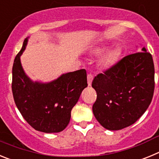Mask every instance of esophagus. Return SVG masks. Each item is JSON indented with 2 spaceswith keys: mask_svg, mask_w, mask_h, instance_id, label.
<instances>
[{
  "mask_svg": "<svg viewBox=\"0 0 159 159\" xmlns=\"http://www.w3.org/2000/svg\"><path fill=\"white\" fill-rule=\"evenodd\" d=\"M92 80H93V75L92 74H88V86H91L92 85Z\"/></svg>",
  "mask_w": 159,
  "mask_h": 159,
  "instance_id": "obj_1",
  "label": "esophagus"
}]
</instances>
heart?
Segmentation results:
<instances>
[{
    "instance_id": "obj_1",
    "label": "heart",
    "mask_w": 159,
    "mask_h": 159,
    "mask_svg": "<svg viewBox=\"0 0 159 159\" xmlns=\"http://www.w3.org/2000/svg\"><path fill=\"white\" fill-rule=\"evenodd\" d=\"M109 48V46L107 44H101L98 46L92 51V54L95 57H99L102 55L105 52H107ZM119 57V52L118 50H112V51L108 52L107 54H105L102 58L100 59L99 62V67L102 70L109 69L114 64H116Z\"/></svg>"
}]
</instances>
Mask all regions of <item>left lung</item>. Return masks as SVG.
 I'll return each instance as SVG.
<instances>
[{"label": "left lung", "instance_id": "obj_1", "mask_svg": "<svg viewBox=\"0 0 159 159\" xmlns=\"http://www.w3.org/2000/svg\"><path fill=\"white\" fill-rule=\"evenodd\" d=\"M97 99L92 111L97 121L109 130L135 123L147 111L154 90V66L151 53L129 55L99 74L92 81Z\"/></svg>", "mask_w": 159, "mask_h": 159}]
</instances>
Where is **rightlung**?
Segmentation results:
<instances>
[{
	"mask_svg": "<svg viewBox=\"0 0 159 159\" xmlns=\"http://www.w3.org/2000/svg\"><path fill=\"white\" fill-rule=\"evenodd\" d=\"M29 38L24 40L12 66L14 101L24 119L35 130L44 133L62 131L69 123L71 109L88 87L86 70L62 74L51 82L32 80L20 62Z\"/></svg>",
	"mask_w": 159,
	"mask_h": 159,
	"instance_id": "1",
	"label": "right lung"
}]
</instances>
